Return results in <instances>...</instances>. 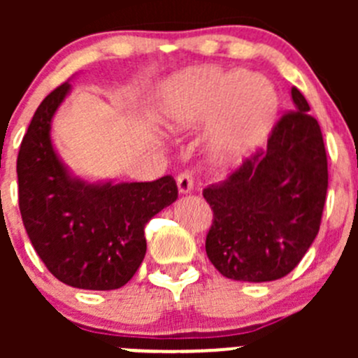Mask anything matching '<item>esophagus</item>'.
Returning <instances> with one entry per match:
<instances>
[{
	"label": "esophagus",
	"mask_w": 358,
	"mask_h": 358,
	"mask_svg": "<svg viewBox=\"0 0 358 358\" xmlns=\"http://www.w3.org/2000/svg\"><path fill=\"white\" fill-rule=\"evenodd\" d=\"M176 183H178L180 194H189L190 190L194 189V176L190 171L180 173L178 178H176Z\"/></svg>",
	"instance_id": "34e87169"
}]
</instances>
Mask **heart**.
Masks as SVG:
<instances>
[{
    "label": "heart",
    "mask_w": 358,
    "mask_h": 358,
    "mask_svg": "<svg viewBox=\"0 0 358 358\" xmlns=\"http://www.w3.org/2000/svg\"><path fill=\"white\" fill-rule=\"evenodd\" d=\"M277 107V93L265 76L218 66L176 74L161 86L159 99L162 122L175 131L209 121L206 143L220 161H236L263 142Z\"/></svg>",
    "instance_id": "obj_1"
}]
</instances>
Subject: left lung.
Returning a JSON list of instances; mask_svg holds the SVG:
<instances>
[{"mask_svg": "<svg viewBox=\"0 0 358 358\" xmlns=\"http://www.w3.org/2000/svg\"><path fill=\"white\" fill-rule=\"evenodd\" d=\"M294 110L225 182L204 189L213 211L209 262L223 277L268 282L291 272L315 241L327 194L322 131L298 88Z\"/></svg>", "mask_w": 358, "mask_h": 358, "instance_id": "8db88e82", "label": "left lung"}]
</instances>
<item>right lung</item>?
I'll use <instances>...</instances> for the list:
<instances>
[{"mask_svg": "<svg viewBox=\"0 0 358 358\" xmlns=\"http://www.w3.org/2000/svg\"><path fill=\"white\" fill-rule=\"evenodd\" d=\"M69 90L67 81L39 103L20 143V215L36 252L60 282L119 289L142 265L147 222L176 201L178 187L169 175L133 183L72 178L50 140L53 114Z\"/></svg>", "mask_w": 358, "mask_h": 358, "instance_id": "add662e5", "label": "right lung"}]
</instances>
